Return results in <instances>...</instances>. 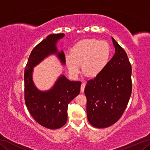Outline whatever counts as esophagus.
Returning a JSON list of instances; mask_svg holds the SVG:
<instances>
[{"label": "esophagus", "instance_id": "obj_1", "mask_svg": "<svg viewBox=\"0 0 150 150\" xmlns=\"http://www.w3.org/2000/svg\"><path fill=\"white\" fill-rule=\"evenodd\" d=\"M85 87V84L84 83H83L82 84H81V93L84 92Z\"/></svg>", "mask_w": 150, "mask_h": 150}]
</instances>
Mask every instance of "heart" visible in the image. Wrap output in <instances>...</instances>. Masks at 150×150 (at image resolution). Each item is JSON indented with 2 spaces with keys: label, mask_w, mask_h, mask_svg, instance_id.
Here are the masks:
<instances>
[{
  "label": "heart",
  "mask_w": 150,
  "mask_h": 150,
  "mask_svg": "<svg viewBox=\"0 0 150 150\" xmlns=\"http://www.w3.org/2000/svg\"><path fill=\"white\" fill-rule=\"evenodd\" d=\"M110 46L106 41L96 39L83 40L77 42L71 50V55L65 56L68 69L75 75L81 66L83 75L95 77L105 69L110 60Z\"/></svg>",
  "instance_id": "heart-1"
}]
</instances>
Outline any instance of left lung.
Listing matches in <instances>:
<instances>
[{
    "instance_id": "8db88e82",
    "label": "left lung",
    "mask_w": 150,
    "mask_h": 150,
    "mask_svg": "<svg viewBox=\"0 0 150 150\" xmlns=\"http://www.w3.org/2000/svg\"><path fill=\"white\" fill-rule=\"evenodd\" d=\"M115 54L99 75L87 81L85 88L87 115L95 128L116 123L128 105L132 93V67L126 53L112 37Z\"/></svg>"
}]
</instances>
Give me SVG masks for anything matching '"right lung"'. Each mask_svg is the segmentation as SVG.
<instances>
[{
    "label": "right lung",
    "mask_w": 150,
    "mask_h": 150,
    "mask_svg": "<svg viewBox=\"0 0 150 150\" xmlns=\"http://www.w3.org/2000/svg\"><path fill=\"white\" fill-rule=\"evenodd\" d=\"M64 34H53L38 44L30 55L24 71L25 103L30 115L40 125L49 129H57L67 120L68 104L80 93V81H70L60 75L52 87L47 91L39 90L33 81L34 67L52 55H56L61 63L65 65L62 50L57 44Z\"/></svg>",
    "instance_id": "obj_1"
}]
</instances>
